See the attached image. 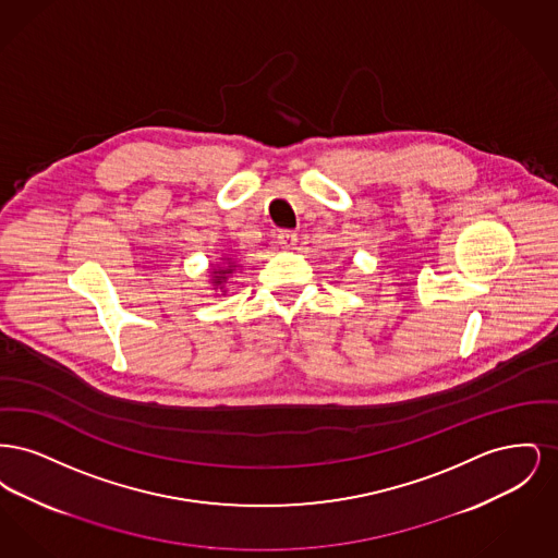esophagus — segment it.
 Returning a JSON list of instances; mask_svg holds the SVG:
<instances>
[{
    "label": "esophagus",
    "instance_id": "obj_1",
    "mask_svg": "<svg viewBox=\"0 0 558 558\" xmlns=\"http://www.w3.org/2000/svg\"><path fill=\"white\" fill-rule=\"evenodd\" d=\"M296 234L291 232V230H282L280 234H278V246L280 248H284V251H292L294 246H296Z\"/></svg>",
    "mask_w": 558,
    "mask_h": 558
}]
</instances>
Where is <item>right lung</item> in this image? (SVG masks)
<instances>
[{
  "label": "right lung",
  "mask_w": 558,
  "mask_h": 558,
  "mask_svg": "<svg viewBox=\"0 0 558 558\" xmlns=\"http://www.w3.org/2000/svg\"><path fill=\"white\" fill-rule=\"evenodd\" d=\"M234 269H236L234 262H228L226 267H219V269H215V271H213V287H219V289H221V284L226 282V276H228V274H232Z\"/></svg>",
  "instance_id": "right-lung-1"
}]
</instances>
